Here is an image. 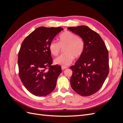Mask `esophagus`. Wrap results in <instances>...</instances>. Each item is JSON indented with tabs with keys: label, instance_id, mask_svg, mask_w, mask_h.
<instances>
[{
	"label": "esophagus",
	"instance_id": "obj_1",
	"mask_svg": "<svg viewBox=\"0 0 123 123\" xmlns=\"http://www.w3.org/2000/svg\"><path fill=\"white\" fill-rule=\"evenodd\" d=\"M67 68V67H62V70H65V69H66Z\"/></svg>",
	"mask_w": 123,
	"mask_h": 123
}]
</instances>
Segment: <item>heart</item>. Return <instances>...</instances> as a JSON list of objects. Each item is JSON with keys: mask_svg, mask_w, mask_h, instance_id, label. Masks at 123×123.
Here are the masks:
<instances>
[{"mask_svg": "<svg viewBox=\"0 0 123 123\" xmlns=\"http://www.w3.org/2000/svg\"><path fill=\"white\" fill-rule=\"evenodd\" d=\"M64 53L56 58L54 62L56 65L67 67L73 62L74 57L78 58L82 54L84 49L83 39L74 33L68 31L63 32L59 37V43L53 40L50 43L49 50L51 53L57 56L60 53L61 48H64Z\"/></svg>", "mask_w": 123, "mask_h": 123, "instance_id": "b5f03b06", "label": "heart"}]
</instances>
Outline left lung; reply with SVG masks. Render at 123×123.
I'll list each match as a JSON object with an SVG mask.
<instances>
[{
	"mask_svg": "<svg viewBox=\"0 0 123 123\" xmlns=\"http://www.w3.org/2000/svg\"><path fill=\"white\" fill-rule=\"evenodd\" d=\"M68 30L84 43L82 54L70 68L72 71L71 86L81 96L91 95L99 90L108 75V52L101 37L87 26L68 27Z\"/></svg>",
	"mask_w": 123,
	"mask_h": 123,
	"instance_id": "obj_1",
	"label": "left lung"
}]
</instances>
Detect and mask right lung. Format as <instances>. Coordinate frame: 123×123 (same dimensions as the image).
<instances>
[{
  "label": "right lung",
  "mask_w": 123,
  "mask_h": 123,
  "mask_svg": "<svg viewBox=\"0 0 123 123\" xmlns=\"http://www.w3.org/2000/svg\"><path fill=\"white\" fill-rule=\"evenodd\" d=\"M63 29L40 27L23 41L18 53L19 76L25 88L35 96H46L56 86L62 67L52 66L50 43ZM49 68L48 70L45 69Z\"/></svg>",
  "instance_id": "add662e5"
}]
</instances>
